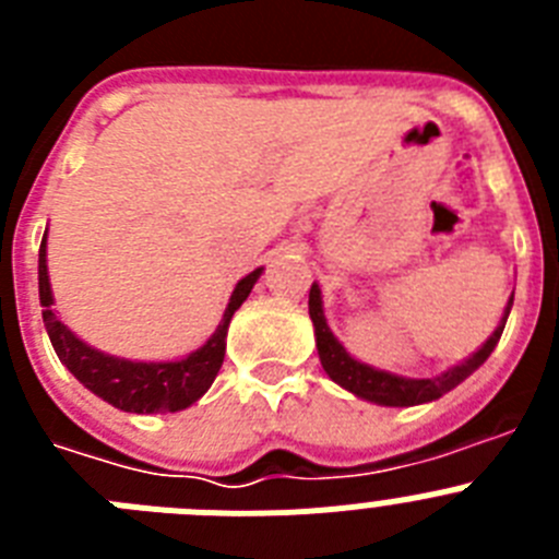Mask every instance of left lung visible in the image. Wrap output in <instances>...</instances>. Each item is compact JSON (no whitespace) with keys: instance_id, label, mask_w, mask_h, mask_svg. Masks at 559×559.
<instances>
[{"instance_id":"8db88e82","label":"left lung","mask_w":559,"mask_h":559,"mask_svg":"<svg viewBox=\"0 0 559 559\" xmlns=\"http://www.w3.org/2000/svg\"><path fill=\"white\" fill-rule=\"evenodd\" d=\"M310 322H313L316 333V349H319V360H322L324 372L330 374L333 383H338L341 389L353 392L355 397L369 400V403H378V406H392V408H408L419 406V403H431L439 400L442 394H448L451 389H456L464 378H471L484 360L490 358V353L496 349L498 338L503 333V324H507V316L512 310V296L507 308H503L501 322L492 330V335L484 341L481 347L473 355H467L464 360H459L456 367L445 369V372L433 374V378H403V374L386 372V369H374L364 360L353 358V355L344 349L338 338L333 335V330L328 328V319H324V305H322V288L319 283L310 285Z\"/></svg>"}]
</instances>
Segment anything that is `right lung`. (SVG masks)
I'll list each match as a JSON object with an SVG mask.
<instances>
[{
  "mask_svg": "<svg viewBox=\"0 0 559 559\" xmlns=\"http://www.w3.org/2000/svg\"><path fill=\"white\" fill-rule=\"evenodd\" d=\"M263 269H254L235 285L224 319L215 333L179 360H131L108 355L97 347H88L86 341L78 338L52 310V285L47 271V231H44L41 249H38V299H41V319L47 328L52 349L61 358L63 367L81 380L83 386L100 400L111 403L114 408L131 414H167L185 412L195 400L206 394L212 380L218 374L226 353V333L235 310L246 302Z\"/></svg>",
  "mask_w": 559,
  "mask_h": 559,
  "instance_id": "obj_1",
  "label": "right lung"
}]
</instances>
